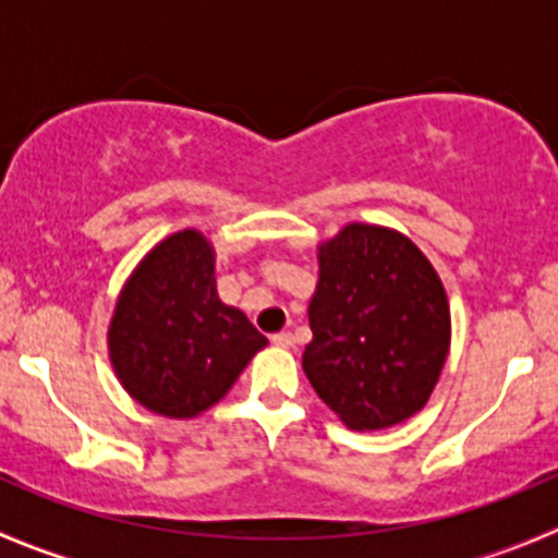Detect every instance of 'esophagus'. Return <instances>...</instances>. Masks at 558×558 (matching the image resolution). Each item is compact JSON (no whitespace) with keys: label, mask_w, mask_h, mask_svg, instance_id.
I'll return each instance as SVG.
<instances>
[{"label":"esophagus","mask_w":558,"mask_h":558,"mask_svg":"<svg viewBox=\"0 0 558 558\" xmlns=\"http://www.w3.org/2000/svg\"><path fill=\"white\" fill-rule=\"evenodd\" d=\"M272 342L278 348H291L294 345V335L291 331H278V335H272Z\"/></svg>","instance_id":"obj_1"}]
</instances>
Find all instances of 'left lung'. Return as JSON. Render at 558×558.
I'll return each instance as SVG.
<instances>
[{
  "instance_id": "8db88e82",
  "label": "left lung",
  "mask_w": 558,
  "mask_h": 558,
  "mask_svg": "<svg viewBox=\"0 0 558 558\" xmlns=\"http://www.w3.org/2000/svg\"><path fill=\"white\" fill-rule=\"evenodd\" d=\"M302 367L351 429L373 432L418 413L451 345L440 278L408 238L351 223L320 245Z\"/></svg>"
}]
</instances>
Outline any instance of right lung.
<instances>
[{"instance_id": "obj_1", "label": "right lung", "mask_w": 558, "mask_h": 558, "mask_svg": "<svg viewBox=\"0 0 558 558\" xmlns=\"http://www.w3.org/2000/svg\"><path fill=\"white\" fill-rule=\"evenodd\" d=\"M110 359L123 388L148 410L191 418L216 404L267 337L218 300L213 247L194 229L140 262L118 296Z\"/></svg>"}]
</instances>
